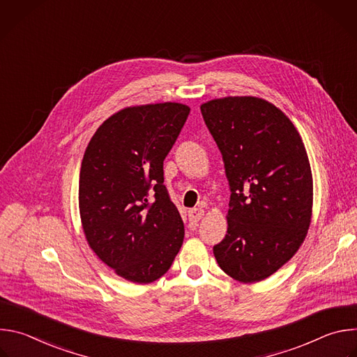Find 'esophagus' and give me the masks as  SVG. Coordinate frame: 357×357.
<instances>
[{"label":"esophagus","mask_w":357,"mask_h":357,"mask_svg":"<svg viewBox=\"0 0 357 357\" xmlns=\"http://www.w3.org/2000/svg\"><path fill=\"white\" fill-rule=\"evenodd\" d=\"M203 215H205V211L200 209V208H196V209H190V211H189V219H190L192 222H199V220L203 218Z\"/></svg>","instance_id":"esophagus-1"}]
</instances>
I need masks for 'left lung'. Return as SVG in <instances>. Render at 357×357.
I'll use <instances>...</instances> for the list:
<instances>
[{
  "label": "left lung",
  "instance_id": "left-lung-1",
  "mask_svg": "<svg viewBox=\"0 0 357 357\" xmlns=\"http://www.w3.org/2000/svg\"><path fill=\"white\" fill-rule=\"evenodd\" d=\"M230 186L227 234L213 247L219 267L259 282L292 259L307 237L314 200L310 160L291 120L264 98L203 103Z\"/></svg>",
  "mask_w": 357,
  "mask_h": 357
}]
</instances>
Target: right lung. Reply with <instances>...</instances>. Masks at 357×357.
<instances>
[{"label":"right lung","mask_w":357,"mask_h":357,"mask_svg":"<svg viewBox=\"0 0 357 357\" xmlns=\"http://www.w3.org/2000/svg\"><path fill=\"white\" fill-rule=\"evenodd\" d=\"M190 109L181 103L126 107L101 124L83 155L79 211L96 256L137 284L161 278L185 229L164 185V160Z\"/></svg>","instance_id":"right-lung-1"}]
</instances>
